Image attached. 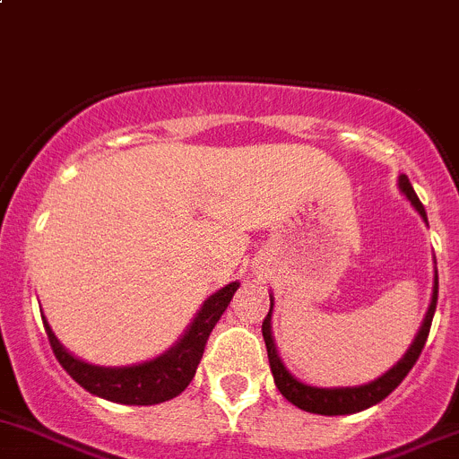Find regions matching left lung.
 <instances>
[{"label": "left lung", "instance_id": "1", "mask_svg": "<svg viewBox=\"0 0 459 459\" xmlns=\"http://www.w3.org/2000/svg\"><path fill=\"white\" fill-rule=\"evenodd\" d=\"M400 190L404 192V196L409 198L411 205L420 212L424 221H427V212H424V205L420 203L418 195H415L413 186L409 183V178L400 177ZM437 305V273H436V285H433V299L431 307H429L427 316H424V323L420 327L418 335H415L413 344L409 347V351L404 353L403 360L380 376L377 380L369 382V385L362 386H340V389H318V386L302 385V382L296 380L290 371L285 369L282 360L278 358L276 344H273L272 338V327H269V320H272V307H269V314L264 316L263 320V338L264 347H267V358L269 367H272L273 382H276L278 391L290 400L291 404H296L302 411H309V413H320V415H347V413H358L362 409H369V406L377 404L380 400H385L400 382L404 380L406 373L413 369V365L418 362L420 353H422L424 344H427L429 332H431L433 314H436Z\"/></svg>", "mask_w": 459, "mask_h": 459}]
</instances>
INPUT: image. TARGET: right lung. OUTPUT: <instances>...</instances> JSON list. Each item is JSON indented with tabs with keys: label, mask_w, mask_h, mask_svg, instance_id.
I'll return each instance as SVG.
<instances>
[{
	"label": "right lung",
	"mask_w": 459,
	"mask_h": 459,
	"mask_svg": "<svg viewBox=\"0 0 459 459\" xmlns=\"http://www.w3.org/2000/svg\"><path fill=\"white\" fill-rule=\"evenodd\" d=\"M236 290H238V282H230L228 287L212 294L205 300V305L201 307L186 335L169 351L134 367L110 369V367H94L82 362L61 347L46 320L44 327L59 365L90 394L121 404H159L165 403V400L177 398L190 385L198 362L203 358V351H205L207 338H210L212 329L216 327L223 311L228 309Z\"/></svg>",
	"instance_id": "1"
}]
</instances>
